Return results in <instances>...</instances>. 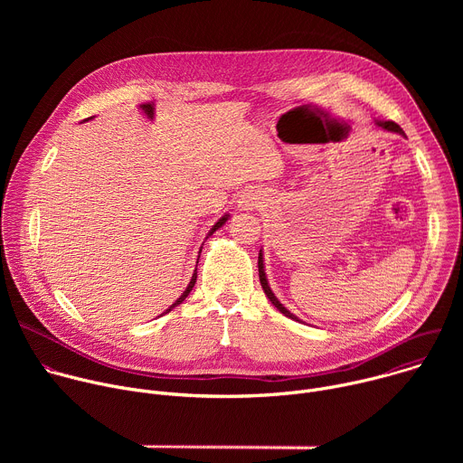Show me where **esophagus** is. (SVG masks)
<instances>
[{"label": "esophagus", "mask_w": 463, "mask_h": 463, "mask_svg": "<svg viewBox=\"0 0 463 463\" xmlns=\"http://www.w3.org/2000/svg\"><path fill=\"white\" fill-rule=\"evenodd\" d=\"M260 203V195L254 190H245L238 195V209L240 211H254Z\"/></svg>", "instance_id": "esophagus-1"}]
</instances>
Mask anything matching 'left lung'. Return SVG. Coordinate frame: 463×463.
<instances>
[{
	"mask_svg": "<svg viewBox=\"0 0 463 463\" xmlns=\"http://www.w3.org/2000/svg\"><path fill=\"white\" fill-rule=\"evenodd\" d=\"M375 124L379 126V128H383V129H386V131H393V134H400V136H405V131L395 124V122H392V120H379V118H375ZM258 275H260V284H261V289H263V293L268 295V298H269V302L282 313V315H286V317H289V318H293V320H297V322H302L297 315H293L277 297H275V293L271 291V288H269V282H268V275H266V266H263V252H261V249H260V252H258Z\"/></svg>",
	"mask_w": 463,
	"mask_h": 463,
	"instance_id": "obj_1",
	"label": "left lung"
}]
</instances>
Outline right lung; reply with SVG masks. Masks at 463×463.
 Instances as JSON below:
<instances>
[{
    "mask_svg": "<svg viewBox=\"0 0 463 463\" xmlns=\"http://www.w3.org/2000/svg\"><path fill=\"white\" fill-rule=\"evenodd\" d=\"M90 118H93V117H90ZM229 218H231L229 214L222 216V218H220V220H218V222L213 225V229H211V231H209V234H207V238H209V236H213V234H214L218 229H220V227H223V225H225V222H227ZM200 252H202V249H200ZM195 279H197V266H195V269H194V275H192V279H190V282H188L186 289L181 293V297H179V298H177V300H175V302H174V304H172V306H170V307H168L165 313L172 311L175 306H179V304H181V302H183V300H184V298L190 295V291H192V288H194V284H195Z\"/></svg>",
    "mask_w": 463,
    "mask_h": 463,
    "instance_id": "add662e5",
    "label": "right lung"
}]
</instances>
